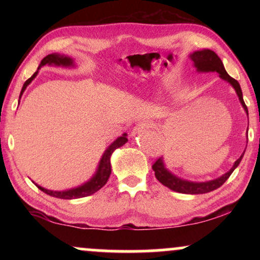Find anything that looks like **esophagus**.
<instances>
[{"label":"esophagus","instance_id":"1","mask_svg":"<svg viewBox=\"0 0 260 260\" xmlns=\"http://www.w3.org/2000/svg\"><path fill=\"white\" fill-rule=\"evenodd\" d=\"M150 127H152V123L150 120H142V122L138 123L137 125L134 127L133 131H131V135H133V136H136V135H140L147 129H150Z\"/></svg>","mask_w":260,"mask_h":260}]
</instances>
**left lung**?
Instances as JSON below:
<instances>
[{
    "label": "left lung",
    "mask_w": 260,
    "mask_h": 260,
    "mask_svg": "<svg viewBox=\"0 0 260 260\" xmlns=\"http://www.w3.org/2000/svg\"><path fill=\"white\" fill-rule=\"evenodd\" d=\"M190 59L193 60L194 66L197 67L198 72H218L221 79L229 81V83L234 87V90H236L241 105H243V108L245 109V111H246L248 116L247 106L245 105L243 92H241L239 83H238L236 79H233L232 77L229 76V73L226 72L225 67H223L221 59H220L214 52L211 51V49L197 51L194 52L193 54H190ZM244 154L245 151L243 152V155H241L240 157L234 162V165L232 168H231L230 172L223 174L222 176L218 177V179L207 181V182H190V181L180 179V177L175 176L174 174L170 173L169 170L166 168L162 157L156 159V162L152 165V170L155 172L156 179H157L163 186L168 187L169 189L177 191V193H182V194H205L216 189V188L221 187L222 184L226 182L227 179L231 176V174L233 173V170L239 166Z\"/></svg>",
    "instance_id": "1"
}]
</instances>
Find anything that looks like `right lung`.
Returning <instances> with one entry per match:
<instances>
[{
    "mask_svg": "<svg viewBox=\"0 0 260 260\" xmlns=\"http://www.w3.org/2000/svg\"><path fill=\"white\" fill-rule=\"evenodd\" d=\"M45 65L71 67V66H74V62H73V59H71L70 56L63 55V54H58V53H53V54H48L47 56H45V58L41 60L40 65H39V69H41V67ZM38 72L39 71H37V72H35L33 76H31L28 80H26V83L23 84V87H22V90H21V93H20V98L24 92V90H26V87L31 83V80L37 77ZM126 142H127L126 134H124L120 137L117 138V140L113 142V143L110 145L108 149H106L104 155H103V157L101 159V162H99L97 172H95L93 177H92L90 181H87L86 183L81 184V186L77 187V188H72V189L61 190V191L48 190V189H45V188H42L41 186H38L37 184L38 188L47 195H51V197L59 198V199H65V200L85 198V197H88V195L94 194L95 191H98L102 187L105 186L106 182H108L110 174H111V163H110V157H111L112 152L115 151L117 148H120L122 145L125 144Z\"/></svg>",
    "mask_w": 260,
    "mask_h": 260,
    "instance_id": "right-lung-1",
    "label": "right lung"
}]
</instances>
